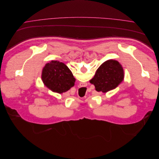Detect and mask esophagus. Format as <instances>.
Returning <instances> with one entry per match:
<instances>
[{"instance_id": "1", "label": "esophagus", "mask_w": 159, "mask_h": 159, "mask_svg": "<svg viewBox=\"0 0 159 159\" xmlns=\"http://www.w3.org/2000/svg\"><path fill=\"white\" fill-rule=\"evenodd\" d=\"M80 85L83 86V87H85V86L87 85V84H85V83H80Z\"/></svg>"}]
</instances>
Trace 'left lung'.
Here are the masks:
<instances>
[{
  "mask_svg": "<svg viewBox=\"0 0 159 159\" xmlns=\"http://www.w3.org/2000/svg\"><path fill=\"white\" fill-rule=\"evenodd\" d=\"M123 78L124 71L121 64L116 60H109L99 67L90 83L95 85L96 91L106 93L117 87Z\"/></svg>",
  "mask_w": 159,
  "mask_h": 159,
  "instance_id": "left-lung-1",
  "label": "left lung"
}]
</instances>
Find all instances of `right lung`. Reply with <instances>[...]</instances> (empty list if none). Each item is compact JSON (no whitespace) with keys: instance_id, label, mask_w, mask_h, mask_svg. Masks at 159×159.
Returning <instances> with one entry per match:
<instances>
[{"instance_id":"obj_1","label":"right lung","mask_w":159,"mask_h":159,"mask_svg":"<svg viewBox=\"0 0 159 159\" xmlns=\"http://www.w3.org/2000/svg\"><path fill=\"white\" fill-rule=\"evenodd\" d=\"M42 78L46 86L59 93L68 91L74 85L75 81L68 67L58 61H52L46 64Z\"/></svg>"}]
</instances>
